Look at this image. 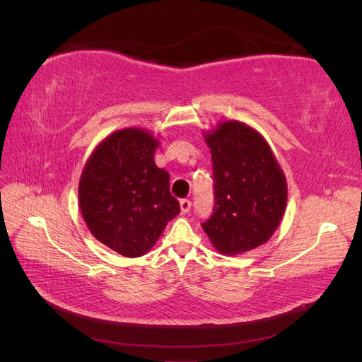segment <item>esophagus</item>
Here are the masks:
<instances>
[{"label": "esophagus", "instance_id": "1", "mask_svg": "<svg viewBox=\"0 0 362 362\" xmlns=\"http://www.w3.org/2000/svg\"><path fill=\"white\" fill-rule=\"evenodd\" d=\"M189 209H191V202L188 201V199H182V201H180V211L183 214H187L189 211Z\"/></svg>", "mask_w": 362, "mask_h": 362}]
</instances>
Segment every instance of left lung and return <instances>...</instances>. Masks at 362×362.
<instances>
[{
  "instance_id": "obj_1",
  "label": "left lung",
  "mask_w": 362,
  "mask_h": 362,
  "mask_svg": "<svg viewBox=\"0 0 362 362\" xmlns=\"http://www.w3.org/2000/svg\"><path fill=\"white\" fill-rule=\"evenodd\" d=\"M214 175V210L202 228L222 255L267 243L283 219L288 185L271 146L241 121H222L204 134Z\"/></svg>"
}]
</instances>
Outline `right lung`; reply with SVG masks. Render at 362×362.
Segmentation results:
<instances>
[{"instance_id":"1","label":"right lung","mask_w":362,"mask_h":362,"mask_svg":"<svg viewBox=\"0 0 362 362\" xmlns=\"http://www.w3.org/2000/svg\"><path fill=\"white\" fill-rule=\"evenodd\" d=\"M158 146L149 130L121 129L96 146L82 169V218L99 243L122 257L149 252L180 213L168 171L153 161Z\"/></svg>"}]
</instances>
